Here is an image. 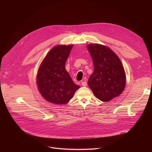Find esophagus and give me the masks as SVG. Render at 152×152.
<instances>
[{
  "mask_svg": "<svg viewBox=\"0 0 152 152\" xmlns=\"http://www.w3.org/2000/svg\"><path fill=\"white\" fill-rule=\"evenodd\" d=\"M81 85H82V86H86V85H87V83H86V81H82V82H81Z\"/></svg>",
  "mask_w": 152,
  "mask_h": 152,
  "instance_id": "1",
  "label": "esophagus"
}]
</instances>
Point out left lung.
<instances>
[{
    "instance_id": "1",
    "label": "left lung",
    "mask_w": 152,
    "mask_h": 152,
    "mask_svg": "<svg viewBox=\"0 0 152 152\" xmlns=\"http://www.w3.org/2000/svg\"><path fill=\"white\" fill-rule=\"evenodd\" d=\"M87 48L94 64L88 84L94 96L104 102L118 97L126 85L125 72L119 58L101 45H88Z\"/></svg>"
}]
</instances>
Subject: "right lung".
I'll use <instances>...</instances> for the list:
<instances>
[{
    "instance_id": "right-lung-1",
    "label": "right lung",
    "mask_w": 152,
    "mask_h": 152,
    "mask_svg": "<svg viewBox=\"0 0 152 152\" xmlns=\"http://www.w3.org/2000/svg\"><path fill=\"white\" fill-rule=\"evenodd\" d=\"M73 45H59L50 50L38 69L37 83L41 96L47 101L64 104L73 97L80 86L66 71V62Z\"/></svg>"
}]
</instances>
